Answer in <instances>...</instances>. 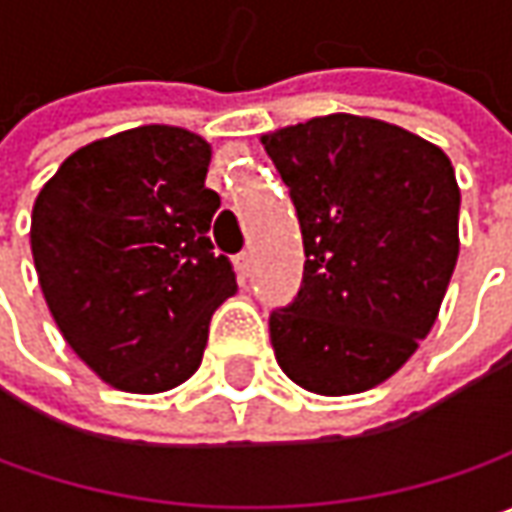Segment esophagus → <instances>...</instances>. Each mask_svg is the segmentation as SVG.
<instances>
[{"instance_id": "1", "label": "esophagus", "mask_w": 512, "mask_h": 512, "mask_svg": "<svg viewBox=\"0 0 512 512\" xmlns=\"http://www.w3.org/2000/svg\"><path fill=\"white\" fill-rule=\"evenodd\" d=\"M250 267H253V253H250V250L239 253V256H236V270H239L242 276H247V273H250Z\"/></svg>"}]
</instances>
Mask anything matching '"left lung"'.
Returning <instances> with one entry per match:
<instances>
[{
    "label": "left lung",
    "mask_w": 512,
    "mask_h": 512,
    "mask_svg": "<svg viewBox=\"0 0 512 512\" xmlns=\"http://www.w3.org/2000/svg\"><path fill=\"white\" fill-rule=\"evenodd\" d=\"M305 239V282L270 313L290 382L362 393L436 325L459 259L462 193L442 148L370 116L330 113L262 136Z\"/></svg>",
    "instance_id": "left-lung-1"
}]
</instances>
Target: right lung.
Returning <instances> with one entry per match:
<instances>
[{
  "label": "right lung",
  "instance_id": "add662e5",
  "mask_svg": "<svg viewBox=\"0 0 512 512\" xmlns=\"http://www.w3.org/2000/svg\"><path fill=\"white\" fill-rule=\"evenodd\" d=\"M210 145L173 125L96 139L59 165L30 216V250L70 350L125 393L187 382L236 276L210 245Z\"/></svg>",
  "mask_w": 512,
  "mask_h": 512
}]
</instances>
